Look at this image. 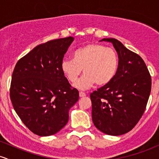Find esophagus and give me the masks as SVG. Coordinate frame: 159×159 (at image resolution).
<instances>
[{"mask_svg": "<svg viewBox=\"0 0 159 159\" xmlns=\"http://www.w3.org/2000/svg\"><path fill=\"white\" fill-rule=\"evenodd\" d=\"M79 96H80V97H84V96H86V93H84V92H80L79 93Z\"/></svg>", "mask_w": 159, "mask_h": 159, "instance_id": "1", "label": "esophagus"}]
</instances>
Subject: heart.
Returning <instances> with one entry per match:
<instances>
[{"mask_svg":"<svg viewBox=\"0 0 159 159\" xmlns=\"http://www.w3.org/2000/svg\"><path fill=\"white\" fill-rule=\"evenodd\" d=\"M119 65L116 52L97 43H90L78 48L72 54V60L61 61L62 72L69 81L74 83L81 73L84 75L75 84L79 90H87L96 84L105 86L114 78Z\"/></svg>","mask_w":159,"mask_h":159,"instance_id":"b5f03b06","label":"heart"}]
</instances>
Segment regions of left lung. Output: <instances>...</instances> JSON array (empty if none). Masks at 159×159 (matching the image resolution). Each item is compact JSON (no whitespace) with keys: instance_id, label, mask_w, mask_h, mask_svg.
Listing matches in <instances>:
<instances>
[{"instance_id":"8db88e82","label":"left lung","mask_w":159,"mask_h":159,"mask_svg":"<svg viewBox=\"0 0 159 159\" xmlns=\"http://www.w3.org/2000/svg\"><path fill=\"white\" fill-rule=\"evenodd\" d=\"M112 43L119 65L110 83L90 94L92 119L99 131L118 136L129 132L138 123L147 106L152 81L140 57L113 38L102 39Z\"/></svg>"}]
</instances>
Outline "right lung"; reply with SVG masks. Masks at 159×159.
Masks as SVG:
<instances>
[{
	"instance_id": "right-lung-1",
	"label": "right lung",
	"mask_w": 159,
	"mask_h": 159,
	"mask_svg": "<svg viewBox=\"0 0 159 159\" xmlns=\"http://www.w3.org/2000/svg\"><path fill=\"white\" fill-rule=\"evenodd\" d=\"M72 36L39 45L16 63L12 75L10 99L26 126L39 136L56 134L66 125L69 111L79 93L72 88L61 63Z\"/></svg>"
}]
</instances>
